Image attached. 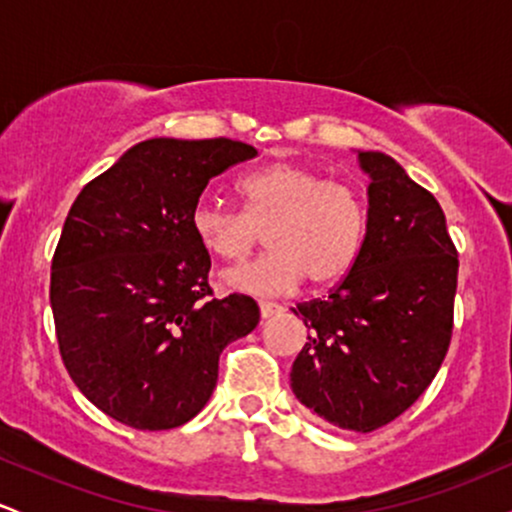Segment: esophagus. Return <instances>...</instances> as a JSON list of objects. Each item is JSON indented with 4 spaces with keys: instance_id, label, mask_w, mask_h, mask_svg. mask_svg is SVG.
Returning a JSON list of instances; mask_svg holds the SVG:
<instances>
[{
    "instance_id": "34e87169",
    "label": "esophagus",
    "mask_w": 512,
    "mask_h": 512,
    "mask_svg": "<svg viewBox=\"0 0 512 512\" xmlns=\"http://www.w3.org/2000/svg\"><path fill=\"white\" fill-rule=\"evenodd\" d=\"M281 305L279 303H269V301H260V315L264 317V320H267V317H274V315H279L281 313Z\"/></svg>"
}]
</instances>
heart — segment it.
Masks as SVG:
<instances>
[{"label":"heart","instance_id":"1","mask_svg":"<svg viewBox=\"0 0 512 512\" xmlns=\"http://www.w3.org/2000/svg\"><path fill=\"white\" fill-rule=\"evenodd\" d=\"M245 211L216 199L192 209L199 243L223 260H243L267 231L260 260L223 272V284L245 293H284L305 279L330 286L346 276L368 231V204L358 187L327 180L301 161H274L238 182Z\"/></svg>","mask_w":512,"mask_h":512}]
</instances>
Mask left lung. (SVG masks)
I'll use <instances>...</instances> for the list:
<instances>
[{
	"label": "left lung",
	"instance_id": "obj_1",
	"mask_svg": "<svg viewBox=\"0 0 512 512\" xmlns=\"http://www.w3.org/2000/svg\"><path fill=\"white\" fill-rule=\"evenodd\" d=\"M370 175L368 231L330 296L293 308L308 342L291 368L303 407L370 433L416 402L448 354L457 250L445 214L395 158L358 151Z\"/></svg>",
	"mask_w": 512,
	"mask_h": 512
}]
</instances>
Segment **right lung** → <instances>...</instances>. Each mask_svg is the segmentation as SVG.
<instances>
[{
  "label": "right lung",
  "instance_id": "1",
  "mask_svg": "<svg viewBox=\"0 0 512 512\" xmlns=\"http://www.w3.org/2000/svg\"><path fill=\"white\" fill-rule=\"evenodd\" d=\"M255 146L146 139L74 199L52 257L50 303L64 368L88 402L139 431L197 416L219 356L260 322L250 296L214 298L190 216L204 187Z\"/></svg>",
  "mask_w": 512,
  "mask_h": 512
}]
</instances>
